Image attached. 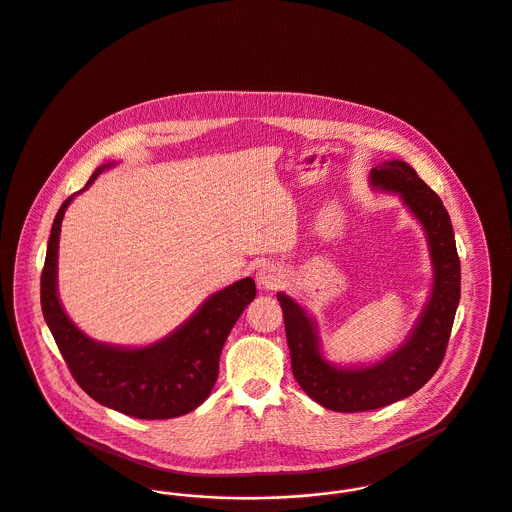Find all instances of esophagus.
Returning <instances> with one entry per match:
<instances>
[{"instance_id": "esophagus-1", "label": "esophagus", "mask_w": 512, "mask_h": 512, "mask_svg": "<svg viewBox=\"0 0 512 512\" xmlns=\"http://www.w3.org/2000/svg\"><path fill=\"white\" fill-rule=\"evenodd\" d=\"M283 277L285 273L275 264H266L256 273V281L262 291H275L283 283Z\"/></svg>"}]
</instances>
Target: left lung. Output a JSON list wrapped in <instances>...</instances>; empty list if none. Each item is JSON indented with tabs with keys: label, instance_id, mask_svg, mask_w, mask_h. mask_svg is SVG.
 <instances>
[{
	"label": "left lung",
	"instance_id": "obj_1",
	"mask_svg": "<svg viewBox=\"0 0 512 512\" xmlns=\"http://www.w3.org/2000/svg\"><path fill=\"white\" fill-rule=\"evenodd\" d=\"M369 180L375 190L400 196L421 223L429 246L433 289L406 341L373 365H334L322 353L318 326L307 310L277 293L295 380L314 402L341 413L384 408L417 392L443 363L460 303V260L441 198L398 159L376 165Z\"/></svg>",
	"mask_w": 512,
	"mask_h": 512
}]
</instances>
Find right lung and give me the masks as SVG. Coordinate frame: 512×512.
<instances>
[{
    "label": "right lung",
    "mask_w": 512,
    "mask_h": 512,
    "mask_svg": "<svg viewBox=\"0 0 512 512\" xmlns=\"http://www.w3.org/2000/svg\"><path fill=\"white\" fill-rule=\"evenodd\" d=\"M112 165L106 163L93 172L83 190ZM77 194L69 196L56 213L40 279L42 314L71 375L93 400L137 419H171L190 413L213 390L225 340L256 297L254 279L244 277L213 293L167 338L145 347L93 340L69 320L58 297L62 219Z\"/></svg>",
    "instance_id": "1"
}]
</instances>
